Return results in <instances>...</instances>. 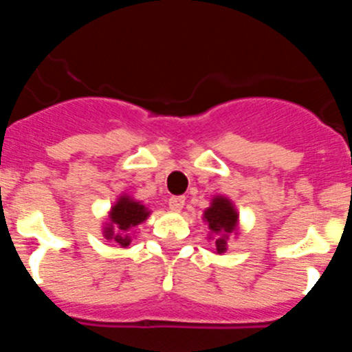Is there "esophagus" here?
Segmentation results:
<instances>
[{
    "label": "esophagus",
    "mask_w": 352,
    "mask_h": 352,
    "mask_svg": "<svg viewBox=\"0 0 352 352\" xmlns=\"http://www.w3.org/2000/svg\"><path fill=\"white\" fill-rule=\"evenodd\" d=\"M183 206H185V197L183 195H173L169 199V208L173 211H179Z\"/></svg>",
    "instance_id": "esophagus-1"
}]
</instances>
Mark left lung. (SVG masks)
I'll return each mask as SVG.
<instances>
[{"label": "left lung", "instance_id": "8db88e82", "mask_svg": "<svg viewBox=\"0 0 352 352\" xmlns=\"http://www.w3.org/2000/svg\"><path fill=\"white\" fill-rule=\"evenodd\" d=\"M204 222L208 223L210 231L217 234L214 239L217 254H223L227 250L229 234L236 231V223H238V211L234 204L223 195H217L211 201V206L204 211Z\"/></svg>", "mask_w": 352, "mask_h": 352}]
</instances>
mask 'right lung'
<instances>
[{"instance_id":"add662e5","label":"right lung","mask_w":352,"mask_h":352,"mask_svg":"<svg viewBox=\"0 0 352 352\" xmlns=\"http://www.w3.org/2000/svg\"><path fill=\"white\" fill-rule=\"evenodd\" d=\"M149 217V210L139 201H133L130 195H120L111 213H109V223L104 227L105 239H113L121 247H129L132 238L129 231L139 223L144 222Z\"/></svg>"}]
</instances>
